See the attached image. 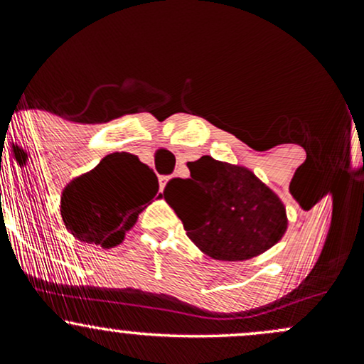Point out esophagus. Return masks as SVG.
<instances>
[{
    "label": "esophagus",
    "instance_id": "34e87169",
    "mask_svg": "<svg viewBox=\"0 0 364 364\" xmlns=\"http://www.w3.org/2000/svg\"><path fill=\"white\" fill-rule=\"evenodd\" d=\"M168 176H161L159 178V185H161V190H164V186H166V183H168Z\"/></svg>",
    "mask_w": 364,
    "mask_h": 364
}]
</instances>
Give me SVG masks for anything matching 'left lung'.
Listing matches in <instances>:
<instances>
[{
	"mask_svg": "<svg viewBox=\"0 0 364 364\" xmlns=\"http://www.w3.org/2000/svg\"><path fill=\"white\" fill-rule=\"evenodd\" d=\"M190 176L169 179L164 200L188 237L215 260H248L272 248L287 229L279 196L252 171L212 159L188 162Z\"/></svg>",
	"mask_w": 364,
	"mask_h": 364,
	"instance_id": "obj_1",
	"label": "left lung"
}]
</instances>
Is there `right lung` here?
Masks as SVG:
<instances>
[{
    "label": "right lung",
    "mask_w": 364,
    "mask_h": 364,
    "mask_svg": "<svg viewBox=\"0 0 364 364\" xmlns=\"http://www.w3.org/2000/svg\"><path fill=\"white\" fill-rule=\"evenodd\" d=\"M157 191L156 173L139 157L128 152L109 154L65 188L63 223L83 243L112 248L124 240Z\"/></svg>",
    "instance_id": "add662e5"
}]
</instances>
